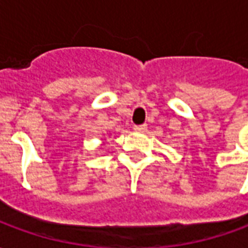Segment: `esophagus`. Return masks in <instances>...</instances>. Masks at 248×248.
Listing matches in <instances>:
<instances>
[{
  "instance_id": "34e87169",
  "label": "esophagus",
  "mask_w": 248,
  "mask_h": 248,
  "mask_svg": "<svg viewBox=\"0 0 248 248\" xmlns=\"http://www.w3.org/2000/svg\"><path fill=\"white\" fill-rule=\"evenodd\" d=\"M146 129H147V124H137V126H134V130L138 131V133H143V131H146Z\"/></svg>"
}]
</instances>
